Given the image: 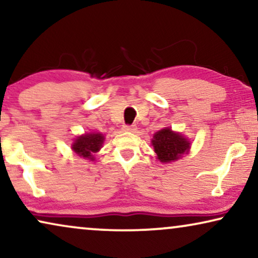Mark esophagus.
Instances as JSON below:
<instances>
[{
  "label": "esophagus",
  "instance_id": "esophagus-1",
  "mask_svg": "<svg viewBox=\"0 0 258 258\" xmlns=\"http://www.w3.org/2000/svg\"><path fill=\"white\" fill-rule=\"evenodd\" d=\"M122 129L124 130V132H135V130H136V125H135V124H132V125L124 124V125L122 126Z\"/></svg>",
  "mask_w": 258,
  "mask_h": 258
}]
</instances>
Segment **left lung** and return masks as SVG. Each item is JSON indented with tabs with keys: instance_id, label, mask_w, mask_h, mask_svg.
Wrapping results in <instances>:
<instances>
[{
	"instance_id": "obj_1",
	"label": "left lung",
	"mask_w": 258,
	"mask_h": 258,
	"mask_svg": "<svg viewBox=\"0 0 258 258\" xmlns=\"http://www.w3.org/2000/svg\"><path fill=\"white\" fill-rule=\"evenodd\" d=\"M151 142L158 160L165 163L178 160L190 148L189 141L184 139L181 134L172 132L170 128L157 132Z\"/></svg>"
}]
</instances>
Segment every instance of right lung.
<instances>
[{"instance_id":"right-lung-1","label":"right lung","mask_w":258,"mask_h":258,"mask_svg":"<svg viewBox=\"0 0 258 258\" xmlns=\"http://www.w3.org/2000/svg\"><path fill=\"white\" fill-rule=\"evenodd\" d=\"M104 136L102 134H86V135L77 137L73 144V150L84 158H89L94 161V153H97L101 149Z\"/></svg>"}]
</instances>
